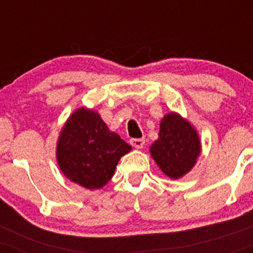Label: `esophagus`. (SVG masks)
I'll list each match as a JSON object with an SVG mask.
<instances>
[{
    "label": "esophagus",
    "instance_id": "obj_1",
    "mask_svg": "<svg viewBox=\"0 0 253 253\" xmlns=\"http://www.w3.org/2000/svg\"><path fill=\"white\" fill-rule=\"evenodd\" d=\"M130 145H132L134 149H143L145 145V139L140 138V139H130L129 140Z\"/></svg>",
    "mask_w": 253,
    "mask_h": 253
}]
</instances>
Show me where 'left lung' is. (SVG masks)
Here are the masks:
<instances>
[{"instance_id":"1","label":"left lung","mask_w":253,"mask_h":253,"mask_svg":"<svg viewBox=\"0 0 253 253\" xmlns=\"http://www.w3.org/2000/svg\"><path fill=\"white\" fill-rule=\"evenodd\" d=\"M151 157L169 178L178 179L195 167L201 140L195 127L178 113L164 115L158 139L150 146Z\"/></svg>"}]
</instances>
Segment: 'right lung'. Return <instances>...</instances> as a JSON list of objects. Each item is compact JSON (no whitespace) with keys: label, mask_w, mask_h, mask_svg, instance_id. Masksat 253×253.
<instances>
[{"label":"right lung","mask_w":253,"mask_h":253,"mask_svg":"<svg viewBox=\"0 0 253 253\" xmlns=\"http://www.w3.org/2000/svg\"><path fill=\"white\" fill-rule=\"evenodd\" d=\"M130 145L112 132L94 109L81 107L64 124L57 140V163L64 176L86 189H101L114 175Z\"/></svg>","instance_id":"add662e5"}]
</instances>
